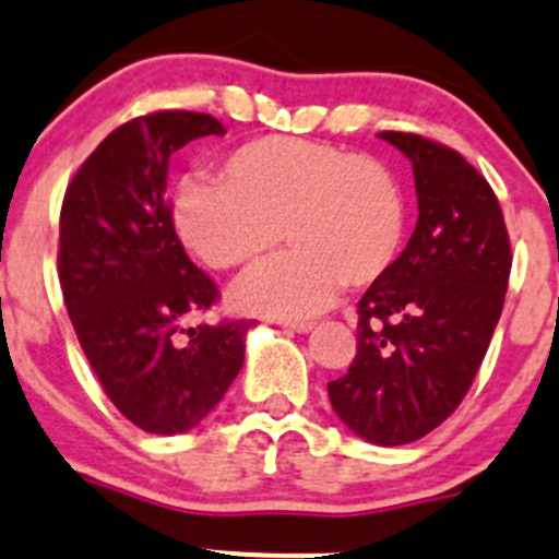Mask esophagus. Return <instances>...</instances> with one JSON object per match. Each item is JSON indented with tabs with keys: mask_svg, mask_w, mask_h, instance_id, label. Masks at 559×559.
<instances>
[{
	"mask_svg": "<svg viewBox=\"0 0 559 559\" xmlns=\"http://www.w3.org/2000/svg\"><path fill=\"white\" fill-rule=\"evenodd\" d=\"M277 323L282 329L287 331H296V334H307V331H312L314 323H309V320H287V318H280Z\"/></svg>",
	"mask_w": 559,
	"mask_h": 559,
	"instance_id": "34e87169",
	"label": "esophagus"
}]
</instances>
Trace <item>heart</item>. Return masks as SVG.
Listing matches in <instances>:
<instances>
[{
	"label": "heart",
	"mask_w": 559,
	"mask_h": 559,
	"mask_svg": "<svg viewBox=\"0 0 559 559\" xmlns=\"http://www.w3.org/2000/svg\"><path fill=\"white\" fill-rule=\"evenodd\" d=\"M287 236L296 250L236 287L252 312L307 318L350 282L367 287L400 258L407 212L383 163L304 138H261L223 163V179L179 185V239L214 269L255 266Z\"/></svg>",
	"instance_id": "b5f03b06"
}]
</instances>
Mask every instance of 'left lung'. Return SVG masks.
Returning <instances> with one entry per match:
<instances>
[{"instance_id": "8db88e82", "label": "left lung", "mask_w": 559, "mask_h": 559, "mask_svg": "<svg viewBox=\"0 0 559 559\" xmlns=\"http://www.w3.org/2000/svg\"><path fill=\"white\" fill-rule=\"evenodd\" d=\"M413 163L418 223L389 274L358 301V350L329 400L374 445L424 438L460 407L506 301L511 241L489 181L462 154L380 132Z\"/></svg>"}]
</instances>
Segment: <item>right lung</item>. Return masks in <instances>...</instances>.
Wrapping results in <instances>:
<instances>
[{
	"label": "right lung",
	"instance_id": "1",
	"mask_svg": "<svg viewBox=\"0 0 559 559\" xmlns=\"http://www.w3.org/2000/svg\"><path fill=\"white\" fill-rule=\"evenodd\" d=\"M203 135L225 127L192 110L116 127L73 176L59 217V282L81 347L116 411L152 435L198 427L245 364L250 320L185 329L219 293L187 258L165 185L170 154Z\"/></svg>",
	"mask_w": 559,
	"mask_h": 559
}]
</instances>
